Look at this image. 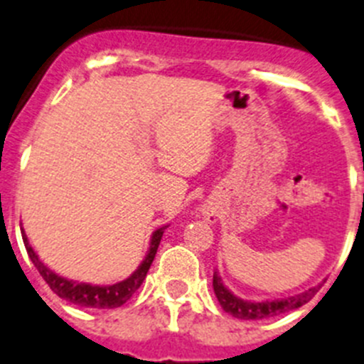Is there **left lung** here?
Returning <instances> with one entry per match:
<instances>
[{
  "mask_svg": "<svg viewBox=\"0 0 364 364\" xmlns=\"http://www.w3.org/2000/svg\"><path fill=\"white\" fill-rule=\"evenodd\" d=\"M320 287H312V289L305 291V293L296 294V296L284 298V300H273V301H250L242 300V298L235 296L232 291L223 284L217 271L213 273V291L219 300L220 307L228 314L235 316L239 320H264V318H273V316H280L284 312L294 311V309L301 307L312 300Z\"/></svg>",
  "mask_w": 364,
  "mask_h": 364,
  "instance_id": "1",
  "label": "left lung"
}]
</instances>
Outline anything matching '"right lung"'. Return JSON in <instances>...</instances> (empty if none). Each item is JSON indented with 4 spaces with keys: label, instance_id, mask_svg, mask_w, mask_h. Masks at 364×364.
<instances>
[{
    "label": "right lung",
    "instance_id": "1",
    "mask_svg": "<svg viewBox=\"0 0 364 364\" xmlns=\"http://www.w3.org/2000/svg\"><path fill=\"white\" fill-rule=\"evenodd\" d=\"M166 226L156 230L152 233L151 239V247H149L147 257L144 259V262L140 264V267L134 271L129 278L118 282L113 285H91V284H79V282L68 280V278L59 277V274L53 273L52 269L44 266L39 260V257L36 255V251L32 250V246L28 244L25 232L23 233V242H25L26 251H28L30 260L33 262V266L37 267L41 277L44 278V282L50 285V289L57 294L63 300H68L70 304L79 305V307H93V309H114L124 305L136 291L140 289V285L144 284L145 277H147V271L151 267L152 260L156 257V251H158L159 240H161L163 232H165Z\"/></svg>",
    "mask_w": 364,
    "mask_h": 364
}]
</instances>
